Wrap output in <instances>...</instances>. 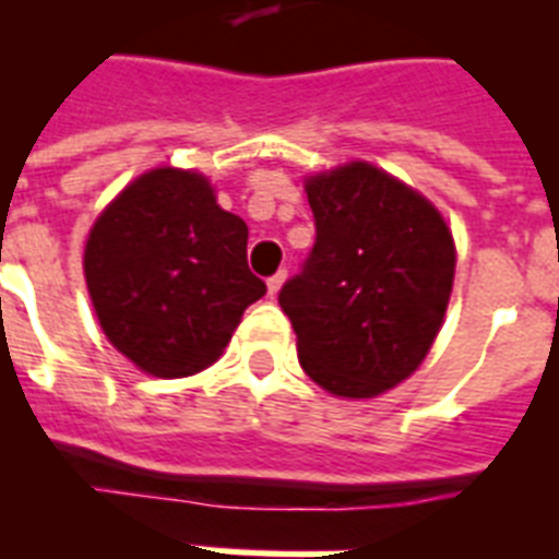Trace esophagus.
<instances>
[{
	"label": "esophagus",
	"instance_id": "34e87169",
	"mask_svg": "<svg viewBox=\"0 0 559 559\" xmlns=\"http://www.w3.org/2000/svg\"><path fill=\"white\" fill-rule=\"evenodd\" d=\"M283 283H285V271H280V274H274L271 280H267V294H271V297H276V292L283 288Z\"/></svg>",
	"mask_w": 559,
	"mask_h": 559
}]
</instances>
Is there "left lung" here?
I'll return each instance as SVG.
<instances>
[{"instance_id":"8db88e82","label":"left lung","mask_w":559,"mask_h":559,"mask_svg":"<svg viewBox=\"0 0 559 559\" xmlns=\"http://www.w3.org/2000/svg\"><path fill=\"white\" fill-rule=\"evenodd\" d=\"M314 245L280 292L311 382L370 400L408 379L443 323L455 245L431 203L370 163L306 183Z\"/></svg>"}]
</instances>
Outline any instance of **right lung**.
Listing matches in <instances>:
<instances>
[{"label": "right lung", "instance_id": "add662e5", "mask_svg": "<svg viewBox=\"0 0 559 559\" xmlns=\"http://www.w3.org/2000/svg\"><path fill=\"white\" fill-rule=\"evenodd\" d=\"M84 276L104 335L159 379L210 367L250 302L248 224L215 203L206 177L154 168L95 221Z\"/></svg>", "mask_w": 559, "mask_h": 559}]
</instances>
